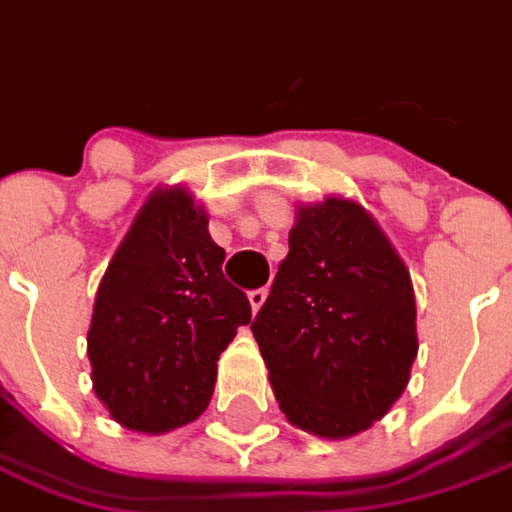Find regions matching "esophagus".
Returning <instances> with one entry per match:
<instances>
[{"mask_svg":"<svg viewBox=\"0 0 512 512\" xmlns=\"http://www.w3.org/2000/svg\"><path fill=\"white\" fill-rule=\"evenodd\" d=\"M268 290L266 288H257V290H249V304H252V310H260L263 307V301H266Z\"/></svg>","mask_w":512,"mask_h":512,"instance_id":"34e87169","label":"esophagus"}]
</instances>
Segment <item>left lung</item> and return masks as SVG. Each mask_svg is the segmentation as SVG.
<instances>
[{
    "instance_id": "left-lung-1",
    "label": "left lung",
    "mask_w": 512,
    "mask_h": 512,
    "mask_svg": "<svg viewBox=\"0 0 512 512\" xmlns=\"http://www.w3.org/2000/svg\"><path fill=\"white\" fill-rule=\"evenodd\" d=\"M252 323L279 408L296 428L348 439L392 408L417 359L403 260L359 202L301 205Z\"/></svg>"
}]
</instances>
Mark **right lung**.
<instances>
[{
  "label": "right lung",
  "mask_w": 512,
  "mask_h": 512,
  "mask_svg": "<svg viewBox=\"0 0 512 512\" xmlns=\"http://www.w3.org/2000/svg\"><path fill=\"white\" fill-rule=\"evenodd\" d=\"M222 263L189 191L147 197L98 285L87 332L95 395L123 428L167 433L208 408L219 354L252 321Z\"/></svg>",
  "instance_id": "add662e5"
}]
</instances>
